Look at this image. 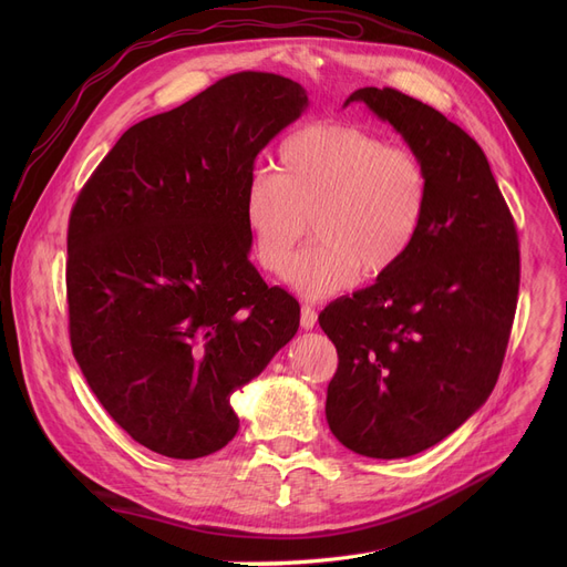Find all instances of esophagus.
I'll return each mask as SVG.
<instances>
[{"label": "esophagus", "mask_w": 567, "mask_h": 567, "mask_svg": "<svg viewBox=\"0 0 567 567\" xmlns=\"http://www.w3.org/2000/svg\"><path fill=\"white\" fill-rule=\"evenodd\" d=\"M317 326V310L312 306H303L301 308V329L312 331Z\"/></svg>", "instance_id": "34e87169"}]
</instances>
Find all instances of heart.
<instances>
[{"label": "heart", "mask_w": 567, "mask_h": 567, "mask_svg": "<svg viewBox=\"0 0 567 567\" xmlns=\"http://www.w3.org/2000/svg\"><path fill=\"white\" fill-rule=\"evenodd\" d=\"M427 206V174L409 148L347 124H310L287 135L278 172L250 176L244 216L261 268L285 276L312 216L315 246L296 259L289 282L326 299L379 278L406 257Z\"/></svg>", "instance_id": "heart-1"}]
</instances>
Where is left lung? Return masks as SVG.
<instances>
[{
  "mask_svg": "<svg viewBox=\"0 0 567 567\" xmlns=\"http://www.w3.org/2000/svg\"><path fill=\"white\" fill-rule=\"evenodd\" d=\"M427 174V206L406 257L374 285L326 306L338 349L326 421L344 449L400 460L453 434L494 391L508 347L519 244L487 156L439 110L391 86H363Z\"/></svg>",
  "mask_w": 567,
  "mask_h": 567,
  "instance_id": "8db88e82",
  "label": "left lung"
}]
</instances>
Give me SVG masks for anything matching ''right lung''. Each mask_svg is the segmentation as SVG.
Here are the masks:
<instances>
[{"mask_svg":"<svg viewBox=\"0 0 567 567\" xmlns=\"http://www.w3.org/2000/svg\"><path fill=\"white\" fill-rule=\"evenodd\" d=\"M308 110L306 89L244 71L131 126L69 220V331L105 411L144 449L212 455L231 395L299 331L301 308L248 252L255 158Z\"/></svg>","mask_w":567,"mask_h":567,"instance_id":"right-lung-1","label":"right lung"}]
</instances>
